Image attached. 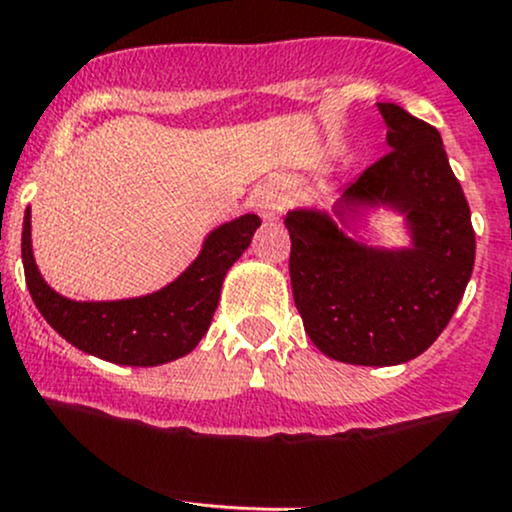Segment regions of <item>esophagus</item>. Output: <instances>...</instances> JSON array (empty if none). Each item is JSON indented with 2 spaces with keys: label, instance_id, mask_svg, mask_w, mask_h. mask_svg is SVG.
<instances>
[{
  "label": "esophagus",
  "instance_id": "34e87169",
  "mask_svg": "<svg viewBox=\"0 0 512 512\" xmlns=\"http://www.w3.org/2000/svg\"><path fill=\"white\" fill-rule=\"evenodd\" d=\"M252 206H255V211L262 218H277L284 209V201L274 189H260V192L252 196Z\"/></svg>",
  "mask_w": 512,
  "mask_h": 512
}]
</instances>
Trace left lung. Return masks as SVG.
<instances>
[{
  "mask_svg": "<svg viewBox=\"0 0 512 512\" xmlns=\"http://www.w3.org/2000/svg\"><path fill=\"white\" fill-rule=\"evenodd\" d=\"M391 150L342 192L338 213L386 201L408 213L413 247L372 250L325 213L291 211L289 274L308 338L347 364L389 367L423 355L447 328L474 269L476 238L462 184L435 126L379 104Z\"/></svg>",
  "mask_w": 512,
  "mask_h": 512,
  "instance_id": "obj_1",
  "label": "left lung"
}]
</instances>
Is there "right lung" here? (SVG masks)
<instances>
[{"instance_id":"obj_1","label":"right lung","mask_w":512,"mask_h":512,"mask_svg":"<svg viewBox=\"0 0 512 512\" xmlns=\"http://www.w3.org/2000/svg\"><path fill=\"white\" fill-rule=\"evenodd\" d=\"M260 226L255 213L235 218L206 238L192 267L165 289L126 301L80 303L55 294L38 274L31 252V211L21 230L26 284L41 316L77 350L128 367H155L192 352L209 330L223 277Z\"/></svg>"}]
</instances>
